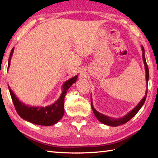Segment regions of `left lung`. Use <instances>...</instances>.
<instances>
[{"instance_id": "left-lung-1", "label": "left lung", "mask_w": 158, "mask_h": 158, "mask_svg": "<svg viewBox=\"0 0 158 158\" xmlns=\"http://www.w3.org/2000/svg\"><path fill=\"white\" fill-rule=\"evenodd\" d=\"M141 49H142V58L143 60L144 63V67H145V70H146V86L148 88V82L149 79V70L148 65H147L146 61V58H145V52H144V48L143 46H141ZM147 96V89L146 90V93L144 97L143 98L142 100H141L139 102L138 105L134 108L132 110H131L129 113H127L125 116L123 117L119 118H114L109 117L108 116H106V115H104L98 112L96 109L94 108V106L93 105V100H92V96L90 95V100H91V107L93 109V113H94L95 117L97 118L98 120L102 123L109 125V126H113V127H116L118 126V125H121L123 124H125V123L129 121L130 120L133 118L134 116L137 114V112L139 111V109L141 108V106L143 105L144 102H145V100L146 99Z\"/></svg>"}]
</instances>
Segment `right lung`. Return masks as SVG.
I'll list each match as a JSON object with an SVG mask.
<instances>
[{
  "label": "right lung",
  "mask_w": 158,
  "mask_h": 158,
  "mask_svg": "<svg viewBox=\"0 0 158 158\" xmlns=\"http://www.w3.org/2000/svg\"><path fill=\"white\" fill-rule=\"evenodd\" d=\"M14 49L15 47H13L10 52L7 68H9L10 66V61H11ZM77 78H78V75H76L64 83L62 86V93L60 98L54 103L46 106H33L26 105L16 97L15 94L13 93L9 85L8 89L16 111L21 118L31 123L44 125V126H51V125L57 123L58 121L62 118L64 112H65L64 111V99H65L68 90L74 83L76 82Z\"/></svg>",
  "instance_id": "1"
}]
</instances>
